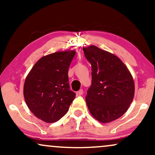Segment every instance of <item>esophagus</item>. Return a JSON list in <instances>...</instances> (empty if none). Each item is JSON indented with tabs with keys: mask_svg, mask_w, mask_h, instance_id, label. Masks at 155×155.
I'll list each match as a JSON object with an SVG mask.
<instances>
[{
	"mask_svg": "<svg viewBox=\"0 0 155 155\" xmlns=\"http://www.w3.org/2000/svg\"><path fill=\"white\" fill-rule=\"evenodd\" d=\"M78 94L79 95H82V94H83V90H82V89H80L79 91L78 92Z\"/></svg>",
	"mask_w": 155,
	"mask_h": 155,
	"instance_id": "34e87169",
	"label": "esophagus"
}]
</instances>
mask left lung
<instances>
[{"label":"left lung","mask_w":155,"mask_h":155,"mask_svg":"<svg viewBox=\"0 0 155 155\" xmlns=\"http://www.w3.org/2000/svg\"><path fill=\"white\" fill-rule=\"evenodd\" d=\"M92 67V85L86 103L94 118L102 123L117 120L125 113L134 95L133 78L117 56L97 46L83 48Z\"/></svg>","instance_id":"obj_1"}]
</instances>
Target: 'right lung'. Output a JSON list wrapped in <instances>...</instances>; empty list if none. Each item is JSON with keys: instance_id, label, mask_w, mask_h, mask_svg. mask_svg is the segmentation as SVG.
Segmentation results:
<instances>
[{"instance_id": "right-lung-1", "label": "right lung", "mask_w": 155, "mask_h": 155, "mask_svg": "<svg viewBox=\"0 0 155 155\" xmlns=\"http://www.w3.org/2000/svg\"><path fill=\"white\" fill-rule=\"evenodd\" d=\"M75 55L68 51L43 56L25 78L23 95L35 117L52 123L63 117L75 97L70 90L68 68Z\"/></svg>"}]
</instances>
